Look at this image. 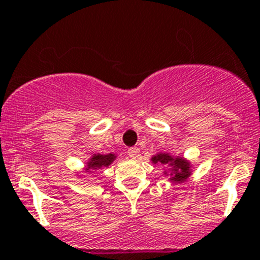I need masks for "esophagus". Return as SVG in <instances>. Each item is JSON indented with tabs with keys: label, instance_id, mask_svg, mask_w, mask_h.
<instances>
[{
	"label": "esophagus",
	"instance_id": "34e87169",
	"mask_svg": "<svg viewBox=\"0 0 260 260\" xmlns=\"http://www.w3.org/2000/svg\"><path fill=\"white\" fill-rule=\"evenodd\" d=\"M128 156L132 159H137L140 157V148L138 147H132V148L128 149Z\"/></svg>",
	"mask_w": 260,
	"mask_h": 260
}]
</instances>
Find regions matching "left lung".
<instances>
[{
    "instance_id": "left-lung-1",
    "label": "left lung",
    "mask_w": 260,
    "mask_h": 260,
    "mask_svg": "<svg viewBox=\"0 0 260 260\" xmlns=\"http://www.w3.org/2000/svg\"><path fill=\"white\" fill-rule=\"evenodd\" d=\"M152 164H161L171 167V174H167L165 171V175H170V181L174 182H183L191 175V165L187 159L182 157H174L170 153H157L151 158Z\"/></svg>"
}]
</instances>
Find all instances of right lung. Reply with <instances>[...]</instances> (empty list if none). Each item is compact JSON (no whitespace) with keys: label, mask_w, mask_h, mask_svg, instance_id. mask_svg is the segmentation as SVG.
Returning <instances> with one entry per match:
<instances>
[{"label":"right lung","mask_w":260,"mask_h":260,"mask_svg":"<svg viewBox=\"0 0 260 260\" xmlns=\"http://www.w3.org/2000/svg\"><path fill=\"white\" fill-rule=\"evenodd\" d=\"M114 153H108V154H101L96 153L93 154L89 159V162H86V170L85 171H95V170L103 169V167H108L109 165L115 159Z\"/></svg>","instance_id":"1"}]
</instances>
